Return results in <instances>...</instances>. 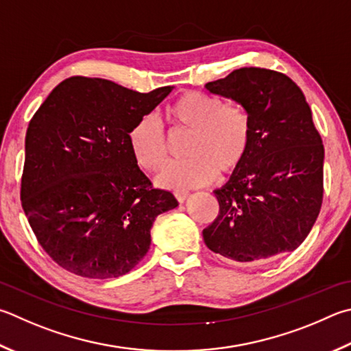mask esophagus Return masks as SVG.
<instances>
[{"label":"esophagus","instance_id":"obj_1","mask_svg":"<svg viewBox=\"0 0 351 351\" xmlns=\"http://www.w3.org/2000/svg\"><path fill=\"white\" fill-rule=\"evenodd\" d=\"M175 197H176V199L178 201H180V202H184V201H186L187 199V196H189V192H187V190H175Z\"/></svg>","mask_w":351,"mask_h":351}]
</instances>
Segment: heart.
<instances>
[{
    "instance_id": "heart-1",
    "label": "heart",
    "mask_w": 351,
    "mask_h": 351,
    "mask_svg": "<svg viewBox=\"0 0 351 351\" xmlns=\"http://www.w3.org/2000/svg\"><path fill=\"white\" fill-rule=\"evenodd\" d=\"M178 132H192L186 161L170 162L156 181L167 189H192L213 182L218 173L233 175L245 162L252 145V119L238 104L202 92H184L167 109ZM129 147L139 167L155 171L169 156V139L158 119L145 114L129 130Z\"/></svg>"
}]
</instances>
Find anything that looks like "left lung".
Wrapping results in <instances>:
<instances>
[{
	"label": "left lung",
	"instance_id": "1",
	"mask_svg": "<svg viewBox=\"0 0 351 351\" xmlns=\"http://www.w3.org/2000/svg\"><path fill=\"white\" fill-rule=\"evenodd\" d=\"M252 119L245 162L215 190L219 213L202 237L238 263L293 252L316 222L324 195V145L301 88L270 69L242 67L206 84Z\"/></svg>",
	"mask_w": 351,
	"mask_h": 351
}]
</instances>
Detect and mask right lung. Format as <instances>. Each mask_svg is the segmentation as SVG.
<instances>
[{
  "label": "right lung",
  "instance_id": "add662e5",
  "mask_svg": "<svg viewBox=\"0 0 351 351\" xmlns=\"http://www.w3.org/2000/svg\"><path fill=\"white\" fill-rule=\"evenodd\" d=\"M171 90L139 93L72 76L30 119L21 204L40 245L62 269L90 279L125 275L149 252L156 216L178 206L167 190L154 189L127 139Z\"/></svg>",
  "mask_w": 351,
  "mask_h": 351
}]
</instances>
